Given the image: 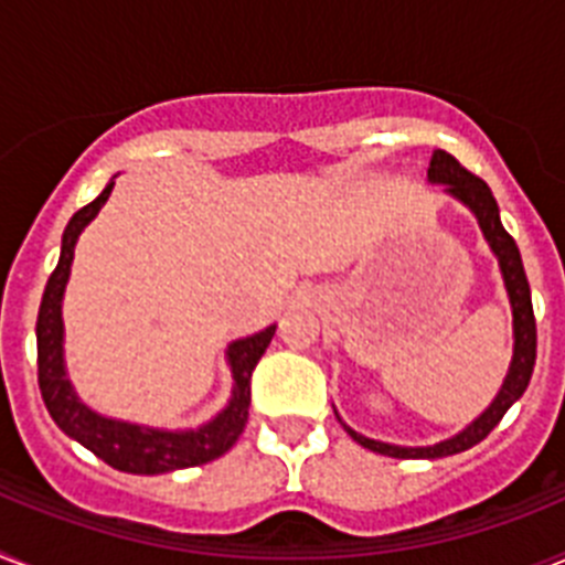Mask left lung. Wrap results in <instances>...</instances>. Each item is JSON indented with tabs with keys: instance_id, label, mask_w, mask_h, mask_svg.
Masks as SVG:
<instances>
[{
	"instance_id": "1",
	"label": "left lung",
	"mask_w": 565,
	"mask_h": 565,
	"mask_svg": "<svg viewBox=\"0 0 565 565\" xmlns=\"http://www.w3.org/2000/svg\"><path fill=\"white\" fill-rule=\"evenodd\" d=\"M427 178H430L433 183H444L452 198H458L463 206L472 209V214L478 217V226H481L483 237H487L489 248L495 252L498 263H501L503 282H507L509 302H512L515 353H512V364H509V373L507 379H503V387L495 396V402L489 404L487 411H483L476 422L469 424L467 430L458 433L450 441L433 444V447H396V444L373 441V438L359 436L356 430H351V427L342 422V427L348 430V436H351L353 441L367 447V450L379 452V456L391 458H444L476 447L478 441H483L489 433L495 430L498 422L507 416L509 407L523 396V391L529 387V379H532V371H535L537 356L535 311H532V294H529V279L526 271H523L521 252H518L512 234L503 228L501 214H498V203L495 198H492V192H489V186L478 178V174L463 169L461 163H458L450 152H444V149H436V152H433Z\"/></svg>"
}]
</instances>
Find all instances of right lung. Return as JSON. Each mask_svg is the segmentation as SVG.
Here are the masks:
<instances>
[{
    "mask_svg": "<svg viewBox=\"0 0 565 565\" xmlns=\"http://www.w3.org/2000/svg\"><path fill=\"white\" fill-rule=\"evenodd\" d=\"M109 192H113V181L107 183V189L98 194L96 201L78 209L64 228L62 257H58L56 271L50 274L47 286H44L36 319L39 391H42L44 407L53 416V422L113 469L132 472V476H158V472H172V469L201 467V463L214 461V458L232 450L239 433L246 430L248 404H252V371L257 367L259 356L266 353L277 326L254 333V337L237 339L228 348V364H232L234 376L232 402H228L226 411L217 413V418L203 424L201 430H152V427H138V424L113 422V418H104L84 407L70 387L67 376H64L62 297L70 266H73V248H76L78 234L102 212Z\"/></svg>",
    "mask_w": 565,
    "mask_h": 565,
    "instance_id": "obj_1",
    "label": "right lung"
}]
</instances>
